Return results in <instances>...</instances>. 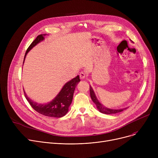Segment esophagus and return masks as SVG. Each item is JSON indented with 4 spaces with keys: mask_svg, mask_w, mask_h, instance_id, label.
Wrapping results in <instances>:
<instances>
[{
    "mask_svg": "<svg viewBox=\"0 0 158 158\" xmlns=\"http://www.w3.org/2000/svg\"><path fill=\"white\" fill-rule=\"evenodd\" d=\"M79 77H80V79H84L86 77V73L84 72H81L79 73Z\"/></svg>",
    "mask_w": 158,
    "mask_h": 158,
    "instance_id": "1",
    "label": "esophagus"
}]
</instances>
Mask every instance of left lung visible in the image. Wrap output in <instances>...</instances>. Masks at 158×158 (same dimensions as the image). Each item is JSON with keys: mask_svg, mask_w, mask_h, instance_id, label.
<instances>
[{"mask_svg": "<svg viewBox=\"0 0 158 158\" xmlns=\"http://www.w3.org/2000/svg\"><path fill=\"white\" fill-rule=\"evenodd\" d=\"M89 92H90V96L91 98H92V101L95 104L97 110L100 111L102 113L106 114H115V113H118L120 112H122L124 110H126V108H123V109H118V110H115V109H110L108 108V107H106L104 106L103 104H102L98 100V98L96 97V95L94 92V91L92 88V87L89 86Z\"/></svg>", "mask_w": 158, "mask_h": 158, "instance_id": "8db88e82", "label": "left lung"}]
</instances>
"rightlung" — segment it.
Here are the masks:
<instances>
[{"instance_id": "obj_1", "label": "right lung", "mask_w": 158, "mask_h": 158, "mask_svg": "<svg viewBox=\"0 0 158 158\" xmlns=\"http://www.w3.org/2000/svg\"><path fill=\"white\" fill-rule=\"evenodd\" d=\"M46 35V34L38 35L36 38L32 41V44L28 47L26 54H25L23 64L27 53L38 44L42 41L45 39L44 37ZM79 82L80 79L79 76L68 81L64 85L60 92L58 93L56 97L51 102L45 104H38L35 101H32L29 97H27L25 91L24 95L32 108L38 113L47 116V117L60 118L64 116L69 111V106L72 102L74 90Z\"/></svg>"}]
</instances>
